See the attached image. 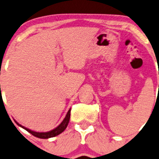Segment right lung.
Segmentation results:
<instances>
[{
	"label": "right lung",
	"mask_w": 159,
	"mask_h": 159,
	"mask_svg": "<svg viewBox=\"0 0 159 159\" xmlns=\"http://www.w3.org/2000/svg\"><path fill=\"white\" fill-rule=\"evenodd\" d=\"M70 108L68 110V113H67L66 116L65 118H64V120L62 121V122L57 126V128H55L54 129L51 130L50 131H47V132H37V131H34L32 130H30L27 128H25V126H22L21 125H20L19 123H17V121L14 120V121L16 122V124L18 126L20 127L23 128L24 129H25L26 131H28V132L30 133L31 134H33L34 136L37 138H39V139H49V138H52V137H55V136L58 135L59 134H61V132H63L65 131V129L67 128L68 126V122H69V120H70Z\"/></svg>",
	"instance_id": "right-lung-1"
}]
</instances>
